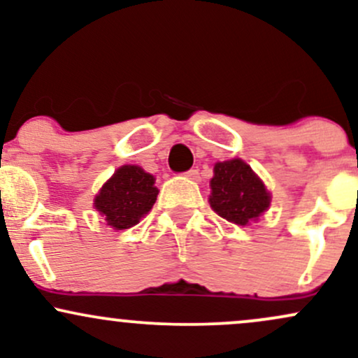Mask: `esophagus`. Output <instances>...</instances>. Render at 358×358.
<instances>
[{"label": "esophagus", "mask_w": 358, "mask_h": 358, "mask_svg": "<svg viewBox=\"0 0 358 358\" xmlns=\"http://www.w3.org/2000/svg\"><path fill=\"white\" fill-rule=\"evenodd\" d=\"M185 176H188V178L193 180V182H200V171L196 170V168H192V170H188Z\"/></svg>", "instance_id": "34e87169"}]
</instances>
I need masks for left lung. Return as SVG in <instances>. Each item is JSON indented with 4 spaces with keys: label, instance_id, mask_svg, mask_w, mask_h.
<instances>
[{
    "label": "left lung",
    "instance_id": "8db88e82",
    "mask_svg": "<svg viewBox=\"0 0 358 358\" xmlns=\"http://www.w3.org/2000/svg\"><path fill=\"white\" fill-rule=\"evenodd\" d=\"M210 207L225 220L248 225L268 210L271 195L249 165L239 158L217 163L210 180Z\"/></svg>",
    "mask_w": 358,
    "mask_h": 358
}]
</instances>
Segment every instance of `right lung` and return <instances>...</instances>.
Instances as JSON below:
<instances>
[{"label": "right lung", "mask_w": 358, "mask_h": 358, "mask_svg": "<svg viewBox=\"0 0 358 358\" xmlns=\"http://www.w3.org/2000/svg\"><path fill=\"white\" fill-rule=\"evenodd\" d=\"M158 188L153 175L134 165L121 166L101 188L94 205L116 231L136 225L156 202Z\"/></svg>", "instance_id": "add662e5"}]
</instances>
